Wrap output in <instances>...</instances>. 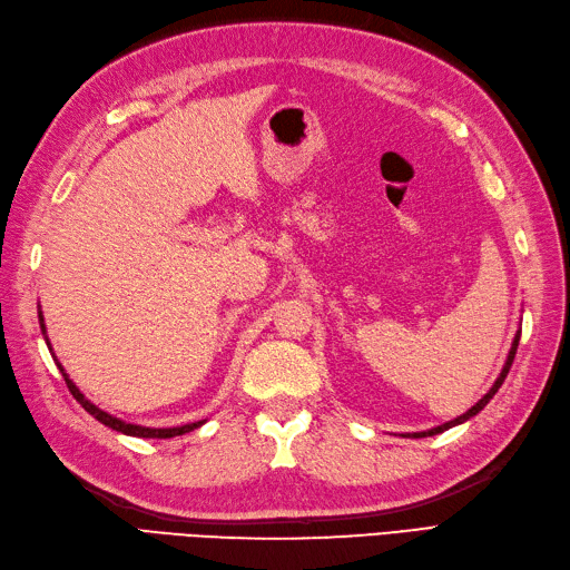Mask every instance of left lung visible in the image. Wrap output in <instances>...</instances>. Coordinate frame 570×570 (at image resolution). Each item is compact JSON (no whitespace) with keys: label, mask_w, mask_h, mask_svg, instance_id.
<instances>
[{"label":"left lung","mask_w":570,"mask_h":570,"mask_svg":"<svg viewBox=\"0 0 570 570\" xmlns=\"http://www.w3.org/2000/svg\"><path fill=\"white\" fill-rule=\"evenodd\" d=\"M520 334H522V332H517V336H514V341H512V348H510V356H508V361H504V365H502V373H500V377L495 381V385H492V387L485 392L483 400H478L471 410H468V412H465V414H461V416H456V420H451V422H446V424L429 429V432H416V434H412V436H414V439H422V436H434V434H441V432H446V429H451V426H456V424L468 422V420H471V416H475L480 410H483L485 404L492 400V395H495V392L500 390V385L504 383V377H508V373H510V368H512V361H514L517 346H520Z\"/></svg>","instance_id":"1"}]
</instances>
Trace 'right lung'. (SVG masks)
<instances>
[{"mask_svg": "<svg viewBox=\"0 0 570 570\" xmlns=\"http://www.w3.org/2000/svg\"><path fill=\"white\" fill-rule=\"evenodd\" d=\"M38 322H41V332L46 334V324H43V314H38ZM46 344H48V338H46ZM53 361L58 363V358L53 356ZM58 368H60V373H62V377H66V385H68V390L72 392V397L78 400L82 407L90 412L97 422H102L105 426H109V429H114V432H121V434H126V436H141V439H170V436H180V434H187V432H193V429H197V426H202L205 424V420H199V422H193V424H183V426H170V429H154V426H138V424H126L124 420H117V416H111V414H107L105 410H99V407H95V404L90 402V400H85V395L82 392L78 390V385H75L70 377H68V373L62 371V365L58 363Z\"/></svg>", "mask_w": 570, "mask_h": 570, "instance_id": "right-lung-1", "label": "right lung"}]
</instances>
